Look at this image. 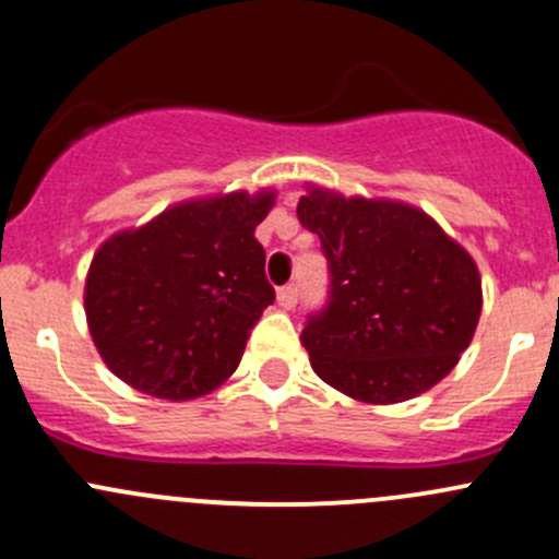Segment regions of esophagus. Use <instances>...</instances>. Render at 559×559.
<instances>
[{"mask_svg":"<svg viewBox=\"0 0 559 559\" xmlns=\"http://www.w3.org/2000/svg\"><path fill=\"white\" fill-rule=\"evenodd\" d=\"M275 300H278V306L284 308V311H292V308L297 306V286L295 284L281 286L278 295H275Z\"/></svg>","mask_w":559,"mask_h":559,"instance_id":"esophagus-1","label":"esophagus"}]
</instances>
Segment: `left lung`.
Segmentation results:
<instances>
[{
    "label": "left lung",
    "mask_w": 559,
    "mask_h": 559,
    "mask_svg": "<svg viewBox=\"0 0 559 559\" xmlns=\"http://www.w3.org/2000/svg\"><path fill=\"white\" fill-rule=\"evenodd\" d=\"M297 216L319 235L332 278L330 302L300 335L316 376L368 405L447 379L481 316L471 253L408 202L308 183Z\"/></svg>",
    "instance_id": "obj_1"
}]
</instances>
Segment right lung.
<instances>
[{
  "label": "right lung",
  "instance_id": "add662e5",
  "mask_svg": "<svg viewBox=\"0 0 559 559\" xmlns=\"http://www.w3.org/2000/svg\"><path fill=\"white\" fill-rule=\"evenodd\" d=\"M273 202V189L194 197L97 248L83 308L112 376L178 403L238 370L253 324L275 300L253 238Z\"/></svg>",
  "mask_w": 559,
  "mask_h": 559
}]
</instances>
